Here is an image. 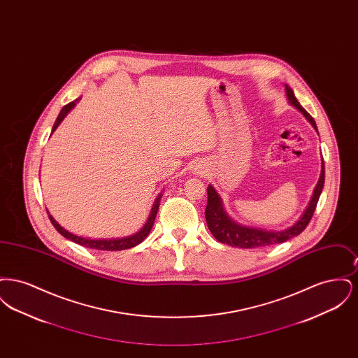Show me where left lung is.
Wrapping results in <instances>:
<instances>
[{
    "label": "left lung",
    "mask_w": 358,
    "mask_h": 358,
    "mask_svg": "<svg viewBox=\"0 0 358 358\" xmlns=\"http://www.w3.org/2000/svg\"><path fill=\"white\" fill-rule=\"evenodd\" d=\"M286 85V88H285L286 96H287L289 104L294 106L298 111H301L303 114V117L311 123V126L317 130L315 120H313V117L301 106V103L298 102V99L294 95V91L289 88V85ZM317 133H318V130H317ZM321 161H322L321 162V176H320L317 185L314 187L313 197L310 199V203L307 205L305 212L302 213V216L299 217V220L295 224H292L289 228L282 229V231H273V229L270 231V229H263V228L238 224L231 216H228L227 210L224 209L220 194L216 192L215 187L209 185L206 187L208 204L205 208V219H206L209 231L212 232V235L217 241H220L222 244H228L231 247H238V248L267 247V245H273L278 243H285L289 238L298 236L301 232H303L307 224L311 220L314 210L318 204L320 196L324 189V158Z\"/></svg>",
    "instance_id": "8db88e82"
}]
</instances>
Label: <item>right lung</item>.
<instances>
[{
    "instance_id": "right-lung-1",
    "label": "right lung",
    "mask_w": 358,
    "mask_h": 358,
    "mask_svg": "<svg viewBox=\"0 0 358 358\" xmlns=\"http://www.w3.org/2000/svg\"><path fill=\"white\" fill-rule=\"evenodd\" d=\"M79 101H80V98L75 99L73 102L69 103L67 106H64L62 108L57 120H56L53 127H52V133L59 127V124L69 115V111L76 106V103L79 102ZM161 197H162V192L157 196V199L154 201L153 208H152V212H150V215L148 217V222L143 224V227L136 234L124 236V238H91L78 236V235L71 234L67 229H64L59 222L52 217L50 212H48V217L51 220L52 225L56 228V231L60 235H63L64 238H69V240L79 244V245H83V247H87V248H92V250H99V251H122V250H129V248L136 247L139 243H142L145 238H148V235L150 234V231L153 228L154 220H155V216H157V212H158V208H159Z\"/></svg>"
}]
</instances>
